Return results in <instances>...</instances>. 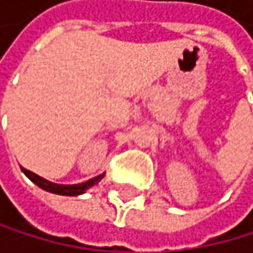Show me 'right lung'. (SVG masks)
Listing matches in <instances>:
<instances>
[{
	"mask_svg": "<svg viewBox=\"0 0 253 253\" xmlns=\"http://www.w3.org/2000/svg\"><path fill=\"white\" fill-rule=\"evenodd\" d=\"M22 173L30 179L33 183H36V185L48 193H53V194H59V196H80L83 193H86L89 188H92L94 185H97V183L104 177V173L86 180V182H82V183H73V185H68V183H56V182H51L48 179H43L41 177L39 174L27 170L24 167H21Z\"/></svg>",
	"mask_w": 253,
	"mask_h": 253,
	"instance_id": "add662e5",
	"label": "right lung"
}]
</instances>
